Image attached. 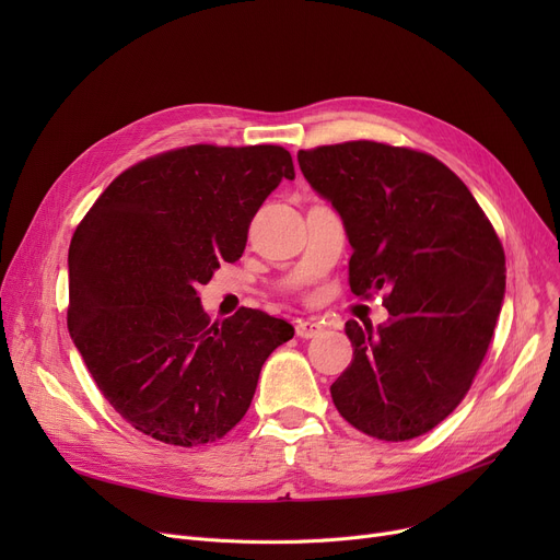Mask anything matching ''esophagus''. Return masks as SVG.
Instances as JSON below:
<instances>
[{"label":"esophagus","instance_id":"1","mask_svg":"<svg viewBox=\"0 0 560 560\" xmlns=\"http://www.w3.org/2000/svg\"><path fill=\"white\" fill-rule=\"evenodd\" d=\"M295 329H298V336H300V338H306V340L322 334V325H319L317 319H313V317H311V319H300Z\"/></svg>","mask_w":560,"mask_h":560}]
</instances>
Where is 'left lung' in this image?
I'll use <instances>...</instances> for the list:
<instances>
[{"label":"left lung","mask_w":560,"mask_h":560,"mask_svg":"<svg viewBox=\"0 0 560 560\" xmlns=\"http://www.w3.org/2000/svg\"><path fill=\"white\" fill-rule=\"evenodd\" d=\"M349 238V285L386 292L376 331L349 319L351 365L334 381L338 413L399 443L460 404L486 357L506 292L502 243L477 199L438 159L372 140L298 154Z\"/></svg>","instance_id":"8db88e82"}]
</instances>
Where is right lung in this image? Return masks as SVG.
I'll return each instance as SVG.
<instances>
[{"instance_id":"obj_1","label":"right lung","mask_w":560,"mask_h":560,"mask_svg":"<svg viewBox=\"0 0 560 560\" xmlns=\"http://www.w3.org/2000/svg\"><path fill=\"white\" fill-rule=\"evenodd\" d=\"M283 179L277 144H192L147 159L102 192L70 254V338L108 404L176 447L243 420L272 351L295 336L256 308L211 325L197 288L238 260L249 222Z\"/></svg>"}]
</instances>
